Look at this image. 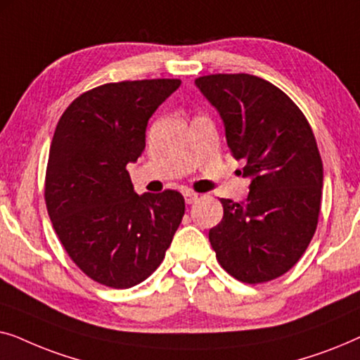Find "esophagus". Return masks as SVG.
<instances>
[{
	"instance_id": "1",
	"label": "esophagus",
	"mask_w": 360,
	"mask_h": 360,
	"mask_svg": "<svg viewBox=\"0 0 360 360\" xmlns=\"http://www.w3.org/2000/svg\"><path fill=\"white\" fill-rule=\"evenodd\" d=\"M184 196H185V203L186 205H193L195 201L198 200V195L193 193V191H185Z\"/></svg>"
}]
</instances>
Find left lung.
I'll list each match as a JSON object with an SVG mask.
<instances>
[{
  "instance_id": "obj_1",
  "label": "left lung",
  "mask_w": 360,
  "mask_h": 360,
  "mask_svg": "<svg viewBox=\"0 0 360 360\" xmlns=\"http://www.w3.org/2000/svg\"><path fill=\"white\" fill-rule=\"evenodd\" d=\"M224 124L240 174L250 179L248 200L221 198L223 219L210 243L226 272L262 283L288 272L316 231L323 162L300 108L272 83L249 73L195 80Z\"/></svg>"
}]
</instances>
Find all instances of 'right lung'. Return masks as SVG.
Returning <instances> with one entry per match:
<instances>
[{"mask_svg": "<svg viewBox=\"0 0 360 360\" xmlns=\"http://www.w3.org/2000/svg\"><path fill=\"white\" fill-rule=\"evenodd\" d=\"M180 83L157 78L93 88L67 108L53 132L49 216L73 262L106 287L144 282L184 218L179 191L137 195L126 170L146 149L150 116Z\"/></svg>", "mask_w": 360, "mask_h": 360, "instance_id": "add662e5", "label": "right lung"}]
</instances>
